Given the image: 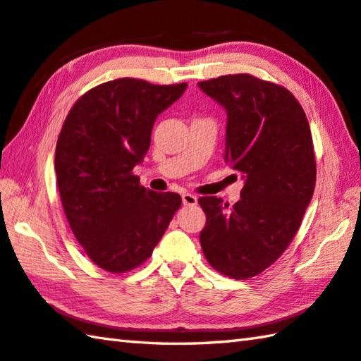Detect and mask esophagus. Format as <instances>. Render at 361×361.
Returning <instances> with one entry per match:
<instances>
[{"label":"esophagus","mask_w":361,"mask_h":361,"mask_svg":"<svg viewBox=\"0 0 361 361\" xmlns=\"http://www.w3.org/2000/svg\"><path fill=\"white\" fill-rule=\"evenodd\" d=\"M181 199H183V203H185L186 207L197 205V197H195V195H192V194H189V192L181 194Z\"/></svg>","instance_id":"34e87169"}]
</instances>
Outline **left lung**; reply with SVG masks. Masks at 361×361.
Wrapping results in <instances>:
<instances>
[{
  "label": "left lung",
  "mask_w": 361,
  "mask_h": 361,
  "mask_svg": "<svg viewBox=\"0 0 361 361\" xmlns=\"http://www.w3.org/2000/svg\"><path fill=\"white\" fill-rule=\"evenodd\" d=\"M199 88L227 112L224 161L245 180L233 207L199 199L207 214L202 251L214 270L247 279L281 257L312 199L310 123L290 91L254 75H222Z\"/></svg>",
  "instance_id": "1"
}]
</instances>
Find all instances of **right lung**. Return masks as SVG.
<instances>
[{
  "mask_svg": "<svg viewBox=\"0 0 361 361\" xmlns=\"http://www.w3.org/2000/svg\"><path fill=\"white\" fill-rule=\"evenodd\" d=\"M186 87L116 78L85 93L64 120L55 149L61 203L83 251L106 271L142 265L181 207L180 194L140 186L133 170L156 118Z\"/></svg>",
  "mask_w": 361,
  "mask_h": 361,
  "instance_id": "obj_1",
  "label": "right lung"
}]
</instances>
